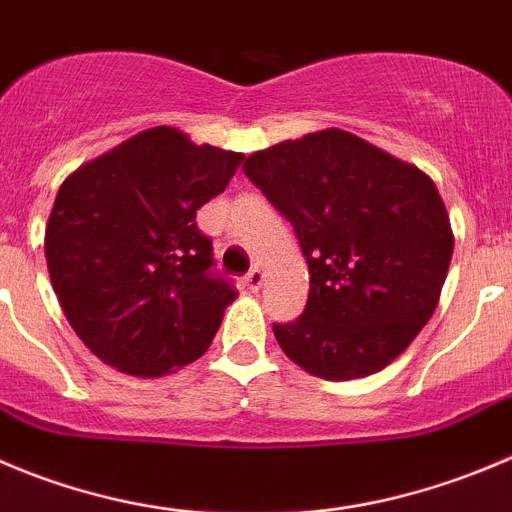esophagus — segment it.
<instances>
[{
  "label": "esophagus",
  "mask_w": 512,
  "mask_h": 512,
  "mask_svg": "<svg viewBox=\"0 0 512 512\" xmlns=\"http://www.w3.org/2000/svg\"><path fill=\"white\" fill-rule=\"evenodd\" d=\"M243 281H246L248 291H259L261 284H264V274H261V269H251L243 276Z\"/></svg>",
  "instance_id": "34e87169"
}]
</instances>
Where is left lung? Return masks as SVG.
Wrapping results in <instances>:
<instances>
[{"mask_svg": "<svg viewBox=\"0 0 512 512\" xmlns=\"http://www.w3.org/2000/svg\"><path fill=\"white\" fill-rule=\"evenodd\" d=\"M243 173L294 226L309 264L304 314L274 324L286 357L321 379H359L430 321L452 259L435 183L344 130L248 155Z\"/></svg>", "mask_w": 512, "mask_h": 512, "instance_id": "1", "label": "left lung"}]
</instances>
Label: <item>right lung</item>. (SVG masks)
Segmentation results:
<instances>
[{
	"label": "right lung",
	"mask_w": 512,
	"mask_h": 512,
	"mask_svg": "<svg viewBox=\"0 0 512 512\" xmlns=\"http://www.w3.org/2000/svg\"><path fill=\"white\" fill-rule=\"evenodd\" d=\"M246 155L153 128L77 168L45 233L52 289L77 337L120 372L160 377L211 347L233 281L196 211Z\"/></svg>",
	"instance_id": "right-lung-1"
}]
</instances>
